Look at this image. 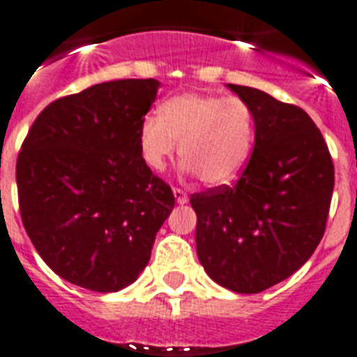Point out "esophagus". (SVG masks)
Listing matches in <instances>:
<instances>
[{
    "mask_svg": "<svg viewBox=\"0 0 357 357\" xmlns=\"http://www.w3.org/2000/svg\"><path fill=\"white\" fill-rule=\"evenodd\" d=\"M174 197L176 201H178V204H185L188 201V196H187V192H183L181 188H174Z\"/></svg>",
    "mask_w": 357,
    "mask_h": 357,
    "instance_id": "1",
    "label": "esophagus"
}]
</instances>
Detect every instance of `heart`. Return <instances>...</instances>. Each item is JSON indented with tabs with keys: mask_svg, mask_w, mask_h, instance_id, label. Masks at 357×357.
I'll return each instance as SVG.
<instances>
[{
	"mask_svg": "<svg viewBox=\"0 0 357 357\" xmlns=\"http://www.w3.org/2000/svg\"><path fill=\"white\" fill-rule=\"evenodd\" d=\"M179 142L183 170L210 187L230 185L246 169L255 144V116L241 98L183 93L161 102L158 116H145L138 145L147 167L163 170Z\"/></svg>",
	"mask_w": 357,
	"mask_h": 357,
	"instance_id": "heart-1",
	"label": "heart"
}]
</instances>
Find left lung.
<instances>
[{
	"label": "left lung",
	"instance_id": "left-lung-1",
	"mask_svg": "<svg viewBox=\"0 0 357 357\" xmlns=\"http://www.w3.org/2000/svg\"><path fill=\"white\" fill-rule=\"evenodd\" d=\"M228 89L250 104L255 147L234 187L190 197L196 246L219 286L253 294L286 280L320 244L334 188V165L311 116L248 86Z\"/></svg>",
	"mask_w": 357,
	"mask_h": 357
}]
</instances>
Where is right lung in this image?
Listing matches in <instances>:
<instances>
[{"label": "right lung", "instance_id": "obj_1", "mask_svg": "<svg viewBox=\"0 0 357 357\" xmlns=\"http://www.w3.org/2000/svg\"><path fill=\"white\" fill-rule=\"evenodd\" d=\"M154 79L95 84L46 105L15 165L30 241L64 280L114 293L138 278L174 194L138 145Z\"/></svg>", "mask_w": 357, "mask_h": 357}]
</instances>
